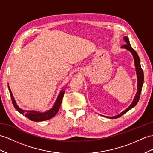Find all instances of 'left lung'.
I'll list each match as a JSON object with an SVG mask.
<instances>
[{"instance_id": "1", "label": "left lung", "mask_w": 153, "mask_h": 153, "mask_svg": "<svg viewBox=\"0 0 153 153\" xmlns=\"http://www.w3.org/2000/svg\"><path fill=\"white\" fill-rule=\"evenodd\" d=\"M124 40L126 44H124L123 45L121 46V48H126V50L129 51L130 53H132L133 57H134V63H135V68H136V74H137V93L136 94V96L134 99L133 101L132 102L131 105H130L127 108L126 110H125L123 111L120 114H118L117 115H115V116L113 117H108L110 119H115V118H118L121 117V115H123L124 114H125L126 111H128V110H130L131 108H132L133 107H134L137 103L138 102V100L140 99V94H141V89H142V86L143 84V80H144V75H143V71L142 69H141V67L140 65V58L137 55V53L135 51V50L131 47L129 42V39L127 38V37H124Z\"/></svg>"}]
</instances>
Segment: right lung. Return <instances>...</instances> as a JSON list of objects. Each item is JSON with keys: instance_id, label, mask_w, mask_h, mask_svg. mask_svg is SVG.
<instances>
[{"instance_id": "obj_1", "label": "right lung", "mask_w": 153, "mask_h": 153, "mask_svg": "<svg viewBox=\"0 0 153 153\" xmlns=\"http://www.w3.org/2000/svg\"><path fill=\"white\" fill-rule=\"evenodd\" d=\"M8 89H9L11 99H12L13 105L15 108L16 109V110L18 111L22 115H24L25 116L28 118L30 120H31L32 121H36V122L50 120V119L53 117L54 115L58 113V111L59 109V107H60L63 97H64V92H65V89L60 91V93H59L58 96L56 100L53 107L51 109H50L49 110H48L47 111H45V112H39V111H28V110L27 111V110H24L23 109L20 108L19 107L18 105L16 104V100H15V99L13 97L12 91H11V89L9 87V85H8Z\"/></svg>"}]
</instances>
